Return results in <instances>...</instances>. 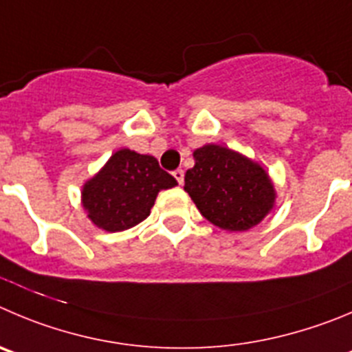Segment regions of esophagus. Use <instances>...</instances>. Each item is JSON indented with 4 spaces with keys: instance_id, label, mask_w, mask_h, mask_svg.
I'll return each instance as SVG.
<instances>
[{
    "instance_id": "esophagus-1",
    "label": "esophagus",
    "mask_w": 352,
    "mask_h": 352,
    "mask_svg": "<svg viewBox=\"0 0 352 352\" xmlns=\"http://www.w3.org/2000/svg\"><path fill=\"white\" fill-rule=\"evenodd\" d=\"M172 175H173V179L177 180V182H179V186H182V182H184V170H173L172 172Z\"/></svg>"
}]
</instances>
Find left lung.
I'll use <instances>...</instances> for the list:
<instances>
[{
  "mask_svg": "<svg viewBox=\"0 0 352 352\" xmlns=\"http://www.w3.org/2000/svg\"><path fill=\"white\" fill-rule=\"evenodd\" d=\"M192 156L196 163L186 172L184 191L206 221L226 231H248L271 212L274 186L258 163L217 144Z\"/></svg>",
  "mask_w": 352,
  "mask_h": 352,
  "instance_id": "8db88e82",
  "label": "left lung"
}]
</instances>
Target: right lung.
Returning <instances> with one entry per match:
<instances>
[{"instance_id":"obj_1","label":"right lung","mask_w":352,"mask_h":352,"mask_svg":"<svg viewBox=\"0 0 352 352\" xmlns=\"http://www.w3.org/2000/svg\"><path fill=\"white\" fill-rule=\"evenodd\" d=\"M175 186L177 180L160 168L154 156L120 149L85 184L81 201L97 228L118 232L147 219L157 192Z\"/></svg>"}]
</instances>
